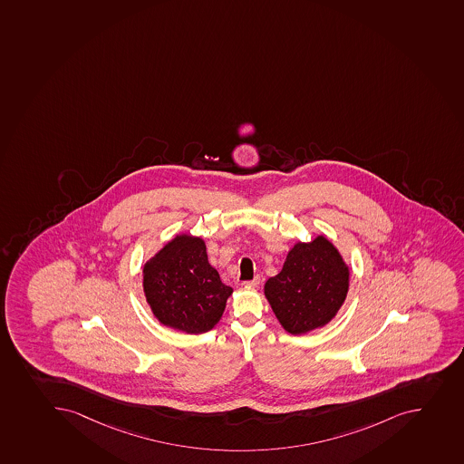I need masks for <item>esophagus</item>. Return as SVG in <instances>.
<instances>
[{"label":"esophagus","instance_id":"obj_1","mask_svg":"<svg viewBox=\"0 0 464 464\" xmlns=\"http://www.w3.org/2000/svg\"><path fill=\"white\" fill-rule=\"evenodd\" d=\"M244 286L248 287H259L260 285V277H255L253 280H248V282L243 283Z\"/></svg>","mask_w":464,"mask_h":464}]
</instances>
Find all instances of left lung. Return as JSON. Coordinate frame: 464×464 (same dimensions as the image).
<instances>
[{
    "instance_id": "1",
    "label": "left lung",
    "mask_w": 464,
    "mask_h": 464,
    "mask_svg": "<svg viewBox=\"0 0 464 464\" xmlns=\"http://www.w3.org/2000/svg\"><path fill=\"white\" fill-rule=\"evenodd\" d=\"M349 289V268L325 237L295 244L283 269L265 283V296L287 333L299 335L326 325Z\"/></svg>"
}]
</instances>
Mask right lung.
Here are the masks:
<instances>
[{"instance_id": "obj_1", "label": "right lung", "mask_w": 464, "mask_h": 464, "mask_svg": "<svg viewBox=\"0 0 464 464\" xmlns=\"http://www.w3.org/2000/svg\"><path fill=\"white\" fill-rule=\"evenodd\" d=\"M143 292L163 325L202 334L220 321L234 290L209 265L202 239L178 235L143 266Z\"/></svg>"}]
</instances>
